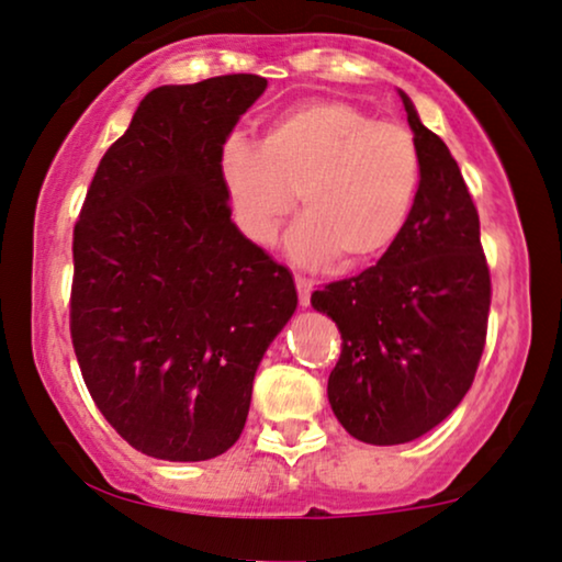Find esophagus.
Masks as SVG:
<instances>
[{
  "label": "esophagus",
  "instance_id": "1",
  "mask_svg": "<svg viewBox=\"0 0 562 562\" xmlns=\"http://www.w3.org/2000/svg\"><path fill=\"white\" fill-rule=\"evenodd\" d=\"M295 288H297V297H301V305L303 308H308L311 305V293H313V280L308 277H295Z\"/></svg>",
  "mask_w": 562,
  "mask_h": 562
}]
</instances>
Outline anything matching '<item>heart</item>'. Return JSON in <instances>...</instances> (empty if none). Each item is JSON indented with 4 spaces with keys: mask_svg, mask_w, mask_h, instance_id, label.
I'll return each mask as SVG.
<instances>
[{
    "mask_svg": "<svg viewBox=\"0 0 562 562\" xmlns=\"http://www.w3.org/2000/svg\"><path fill=\"white\" fill-rule=\"evenodd\" d=\"M218 175L236 226L274 244L301 194L303 218L288 236L301 267L339 257L359 267L398 241L422 182L411 131L341 100H313L269 120L259 144L231 136Z\"/></svg>",
    "mask_w": 562,
    "mask_h": 562,
    "instance_id": "heart-1",
    "label": "heart"
}]
</instances>
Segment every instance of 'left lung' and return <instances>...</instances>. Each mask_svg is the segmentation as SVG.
Wrapping results in <instances>:
<instances>
[{"instance_id":"8db88e82","label":"left lung","mask_w":562,"mask_h":562,"mask_svg":"<svg viewBox=\"0 0 562 562\" xmlns=\"http://www.w3.org/2000/svg\"><path fill=\"white\" fill-rule=\"evenodd\" d=\"M422 182L398 241L375 267L331 282L311 305L339 326L328 403L351 437L403 445L442 424L473 385L491 308L481 221L445 140L401 92Z\"/></svg>"}]
</instances>
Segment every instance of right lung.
I'll return each instance as SVG.
<instances>
[{"instance_id": "right-lung-1", "label": "right lung", "mask_w": 562, "mask_h": 562, "mask_svg": "<svg viewBox=\"0 0 562 562\" xmlns=\"http://www.w3.org/2000/svg\"><path fill=\"white\" fill-rule=\"evenodd\" d=\"M267 79L164 85L102 156L74 228L71 339L112 429L169 462L241 437L293 274L231 221L218 156Z\"/></svg>"}]
</instances>
